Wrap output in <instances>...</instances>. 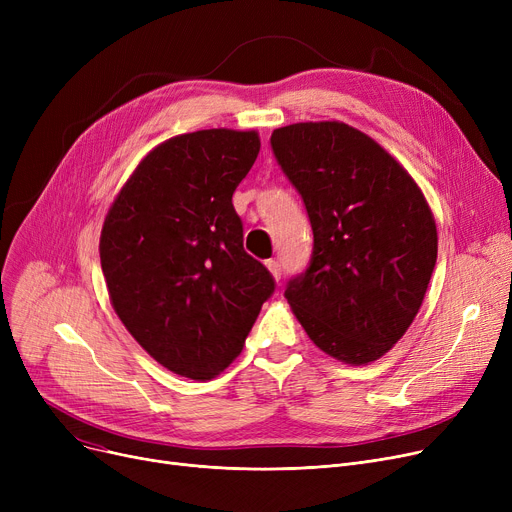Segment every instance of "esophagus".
<instances>
[{"label": "esophagus", "instance_id": "34e87169", "mask_svg": "<svg viewBox=\"0 0 512 512\" xmlns=\"http://www.w3.org/2000/svg\"><path fill=\"white\" fill-rule=\"evenodd\" d=\"M265 267H267V270H270V274H272L276 280H280V276H282V267H280V261H276V259H270V261H265Z\"/></svg>", "mask_w": 512, "mask_h": 512}]
</instances>
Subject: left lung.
Segmentation results:
<instances>
[{"instance_id":"8db88e82","label":"left lung","mask_w":512,"mask_h":512,"mask_svg":"<svg viewBox=\"0 0 512 512\" xmlns=\"http://www.w3.org/2000/svg\"><path fill=\"white\" fill-rule=\"evenodd\" d=\"M272 149L313 228L311 263L284 297L319 351L346 365L378 361L423 303L438 257L434 213L413 176L344 122L276 128Z\"/></svg>"}]
</instances>
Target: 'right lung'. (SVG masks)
<instances>
[{"mask_svg":"<svg viewBox=\"0 0 512 512\" xmlns=\"http://www.w3.org/2000/svg\"><path fill=\"white\" fill-rule=\"evenodd\" d=\"M257 130L209 128L151 149L99 238L110 301L130 336L182 378L211 380L242 351L274 278L242 247L232 195Z\"/></svg>","mask_w":512,"mask_h":512,"instance_id":"right-lung-1","label":"right lung"}]
</instances>
